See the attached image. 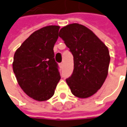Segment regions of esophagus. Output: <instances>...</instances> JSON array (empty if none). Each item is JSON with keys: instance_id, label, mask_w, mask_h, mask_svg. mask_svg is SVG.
I'll return each instance as SVG.
<instances>
[{"instance_id": "obj_1", "label": "esophagus", "mask_w": 127, "mask_h": 127, "mask_svg": "<svg viewBox=\"0 0 127 127\" xmlns=\"http://www.w3.org/2000/svg\"><path fill=\"white\" fill-rule=\"evenodd\" d=\"M63 65H64L63 63H62L60 64V68H63Z\"/></svg>"}]
</instances>
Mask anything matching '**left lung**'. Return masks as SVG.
I'll use <instances>...</instances> for the list:
<instances>
[{
  "label": "left lung",
  "instance_id": "obj_1",
  "mask_svg": "<svg viewBox=\"0 0 127 127\" xmlns=\"http://www.w3.org/2000/svg\"><path fill=\"white\" fill-rule=\"evenodd\" d=\"M59 36L74 57V70L66 82L79 98L92 96L105 82L110 56L107 47L86 27L74 23L60 29Z\"/></svg>",
  "mask_w": 127,
  "mask_h": 127
}]
</instances>
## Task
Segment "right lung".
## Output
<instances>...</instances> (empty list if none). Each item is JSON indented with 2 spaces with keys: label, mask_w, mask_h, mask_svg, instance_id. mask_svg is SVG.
<instances>
[{
  "label": "right lung",
  "mask_w": 127,
  "mask_h": 127,
  "mask_svg": "<svg viewBox=\"0 0 127 127\" xmlns=\"http://www.w3.org/2000/svg\"><path fill=\"white\" fill-rule=\"evenodd\" d=\"M60 27L47 26L32 33L15 53L13 72L21 89L37 101L50 99L60 79L53 47Z\"/></svg>",
  "instance_id": "1"
}]
</instances>
